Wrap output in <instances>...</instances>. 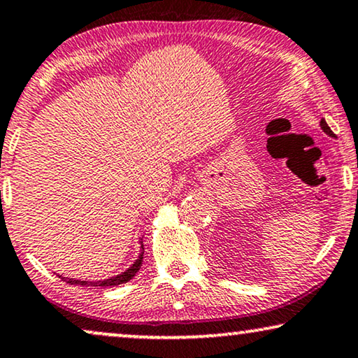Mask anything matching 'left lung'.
I'll list each match as a JSON object with an SVG mask.
<instances>
[{"label":"left lung","instance_id":"1","mask_svg":"<svg viewBox=\"0 0 358 358\" xmlns=\"http://www.w3.org/2000/svg\"><path fill=\"white\" fill-rule=\"evenodd\" d=\"M320 127H321V129H323V131H324V133H326V134H329V136H331V138H334V133H332V131H331V128L328 127V123H326V122H324V120H321V122H320Z\"/></svg>","mask_w":358,"mask_h":358}]
</instances>
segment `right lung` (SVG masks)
I'll list each match as a JSON object with an SVG mask.
<instances>
[{"mask_svg":"<svg viewBox=\"0 0 358 358\" xmlns=\"http://www.w3.org/2000/svg\"><path fill=\"white\" fill-rule=\"evenodd\" d=\"M143 240V238H141ZM141 243V253L138 256V259L134 261L133 264L129 266V268L124 271V273L118 274V275H113V278L110 279H103V280H80V279H69V278H63V275H59L63 280H66L68 284H76V285H92V287H115V285H120V284H127L128 280H131L138 273L141 264H143V256H144V246H143V241H139Z\"/></svg>","mask_w":358,"mask_h":358,"instance_id":"1","label":"right lung"}]
</instances>
